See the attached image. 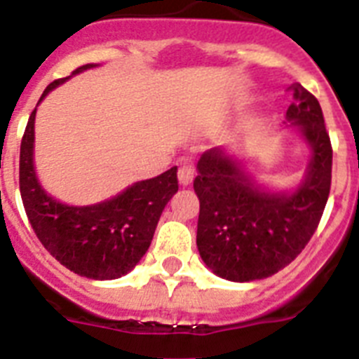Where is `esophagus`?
I'll use <instances>...</instances> for the list:
<instances>
[{
    "label": "esophagus",
    "mask_w": 359,
    "mask_h": 359,
    "mask_svg": "<svg viewBox=\"0 0 359 359\" xmlns=\"http://www.w3.org/2000/svg\"><path fill=\"white\" fill-rule=\"evenodd\" d=\"M195 166L186 164V166H182V168L179 170V182L182 184V186H189V184L193 182V179H195Z\"/></svg>",
    "instance_id": "1"
}]
</instances>
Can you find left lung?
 I'll list each match as a JSON object with an SVG mask.
<instances>
[{
  "instance_id": "left-lung-1",
  "label": "left lung",
  "mask_w": 359,
  "mask_h": 359,
  "mask_svg": "<svg viewBox=\"0 0 359 359\" xmlns=\"http://www.w3.org/2000/svg\"><path fill=\"white\" fill-rule=\"evenodd\" d=\"M289 90L294 102L287 120L311 149L306 175L294 193L260 189L223 149L203 152L196 166V246L205 266L225 280H262L289 266L323 217L333 164L330 134L319 100L299 83Z\"/></svg>"
}]
</instances>
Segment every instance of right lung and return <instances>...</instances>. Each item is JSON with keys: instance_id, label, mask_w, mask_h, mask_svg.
I'll return each instance as SVG.
<instances>
[{"instance_id": "obj_1", "label": "right lung", "mask_w": 359, "mask_h": 359, "mask_svg": "<svg viewBox=\"0 0 359 359\" xmlns=\"http://www.w3.org/2000/svg\"><path fill=\"white\" fill-rule=\"evenodd\" d=\"M95 67H78L74 74ZM65 79H56L42 97ZM39 100V102H40ZM35 113L29 115L21 142L19 187L26 216L43 248L67 269L92 280H115L142 260L152 243L164 205L179 191L177 166L142 180L118 196L86 207L60 203L40 187L33 166Z\"/></svg>"}]
</instances>
